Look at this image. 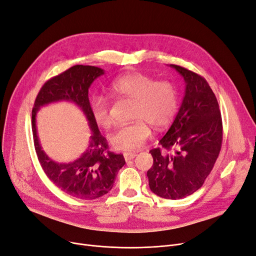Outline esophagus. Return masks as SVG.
<instances>
[{
	"label": "esophagus",
	"instance_id": "34e87169",
	"mask_svg": "<svg viewBox=\"0 0 256 256\" xmlns=\"http://www.w3.org/2000/svg\"><path fill=\"white\" fill-rule=\"evenodd\" d=\"M136 152H124V157L126 159V161H130V160H132L135 157H136Z\"/></svg>",
	"mask_w": 256,
	"mask_h": 256
}]
</instances>
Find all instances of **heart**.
Instances as JSON below:
<instances>
[{
    "label": "heart",
    "instance_id": "1",
    "mask_svg": "<svg viewBox=\"0 0 256 256\" xmlns=\"http://www.w3.org/2000/svg\"><path fill=\"white\" fill-rule=\"evenodd\" d=\"M110 90L114 95L135 99L132 118L136 120L119 126L110 136V144L117 150H139L150 136V128L146 122L156 130H162L174 120L179 108V97L172 82H156L154 77L141 72L118 77L110 84ZM88 108L99 128H106L112 124L106 97L93 96Z\"/></svg>",
    "mask_w": 256,
    "mask_h": 256
}]
</instances>
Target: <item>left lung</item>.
Returning <instances> with one entry per match:
<instances>
[{"mask_svg": "<svg viewBox=\"0 0 256 256\" xmlns=\"http://www.w3.org/2000/svg\"><path fill=\"white\" fill-rule=\"evenodd\" d=\"M185 82V94L172 124L152 150L148 172L150 190L168 200L183 198L202 187L212 170L223 140V124L214 93L204 77L170 64ZM175 150L172 154L166 150Z\"/></svg>", "mask_w": 256, "mask_h": 256, "instance_id": "left-lung-1", "label": "left lung"}]
</instances>
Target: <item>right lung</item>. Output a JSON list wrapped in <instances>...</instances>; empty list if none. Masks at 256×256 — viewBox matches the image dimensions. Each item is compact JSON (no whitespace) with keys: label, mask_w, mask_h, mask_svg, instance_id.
I'll use <instances>...</instances> for the list:
<instances>
[{"label":"right lung","mask_w":256,"mask_h":256,"mask_svg":"<svg viewBox=\"0 0 256 256\" xmlns=\"http://www.w3.org/2000/svg\"><path fill=\"white\" fill-rule=\"evenodd\" d=\"M104 74V71L98 66H73L42 86L32 110V134L42 168L60 190L82 200H95L106 194L112 190L119 170L126 164L124 154L108 150L106 139L99 132L88 108V88ZM58 101H70L78 106L92 130L87 150L69 164L50 160L42 150L37 136L36 114L39 108Z\"/></svg>","instance_id":"1"}]
</instances>
